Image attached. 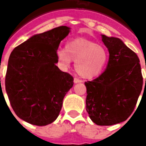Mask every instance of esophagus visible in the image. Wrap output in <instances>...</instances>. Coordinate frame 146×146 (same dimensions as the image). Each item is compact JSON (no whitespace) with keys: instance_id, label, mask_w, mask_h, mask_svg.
<instances>
[{"instance_id":"esophagus-1","label":"esophagus","mask_w":146,"mask_h":146,"mask_svg":"<svg viewBox=\"0 0 146 146\" xmlns=\"http://www.w3.org/2000/svg\"><path fill=\"white\" fill-rule=\"evenodd\" d=\"M82 82H83V80H80V79H79V78H75V79H74V83H75V84H78V83H82Z\"/></svg>"}]
</instances>
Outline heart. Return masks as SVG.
<instances>
[{
    "label": "heart",
    "mask_w": 146,
    "mask_h": 146,
    "mask_svg": "<svg viewBox=\"0 0 146 146\" xmlns=\"http://www.w3.org/2000/svg\"><path fill=\"white\" fill-rule=\"evenodd\" d=\"M58 61L64 69L76 62V70L86 79L98 76L105 70L109 53L103 45L84 38H76L66 44V48L57 51Z\"/></svg>",
    "instance_id": "heart-1"
}]
</instances>
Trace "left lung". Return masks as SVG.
<instances>
[{
    "instance_id": "obj_1",
    "label": "left lung",
    "mask_w": 146,
    "mask_h": 146,
    "mask_svg": "<svg viewBox=\"0 0 146 146\" xmlns=\"http://www.w3.org/2000/svg\"><path fill=\"white\" fill-rule=\"evenodd\" d=\"M102 37L109 50V62L101 76L84 83L86 110L96 124L110 126L132 115L142 90L143 77L140 60L132 49L119 38Z\"/></svg>"
}]
</instances>
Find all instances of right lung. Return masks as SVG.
I'll use <instances>...</instances> for the list:
<instances>
[{
  "label": "right lung",
  "mask_w": 146,
  "mask_h": 146,
  "mask_svg": "<svg viewBox=\"0 0 146 146\" xmlns=\"http://www.w3.org/2000/svg\"><path fill=\"white\" fill-rule=\"evenodd\" d=\"M69 32L70 27L61 26L36 34L10 53L5 90L15 114L31 124L53 123L73 86V77L56 66L59 44Z\"/></svg>",
  "instance_id": "right-lung-1"
}]
</instances>
